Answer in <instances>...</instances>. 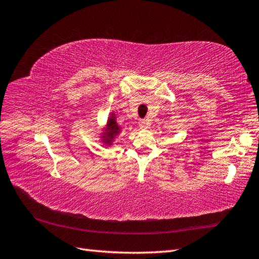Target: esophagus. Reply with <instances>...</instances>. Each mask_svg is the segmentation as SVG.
<instances>
[{"label":"esophagus","instance_id":"1","mask_svg":"<svg viewBox=\"0 0 259 259\" xmlns=\"http://www.w3.org/2000/svg\"><path fill=\"white\" fill-rule=\"evenodd\" d=\"M139 126H140L141 129H147L148 126H149V122H148V120H146V119H144V120H140Z\"/></svg>","mask_w":259,"mask_h":259}]
</instances>
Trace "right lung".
Returning a JSON list of instances; mask_svg holds the SVG:
<instances>
[{
	"label": "right lung",
	"instance_id": "obj_1",
	"mask_svg": "<svg viewBox=\"0 0 259 259\" xmlns=\"http://www.w3.org/2000/svg\"><path fill=\"white\" fill-rule=\"evenodd\" d=\"M107 125H108L107 128L108 131L107 133H104V138H106V144H109V142H111V140L113 139V137L117 134H119V126L117 122H115L113 115L110 117Z\"/></svg>",
	"mask_w": 259,
	"mask_h": 259
}]
</instances>
